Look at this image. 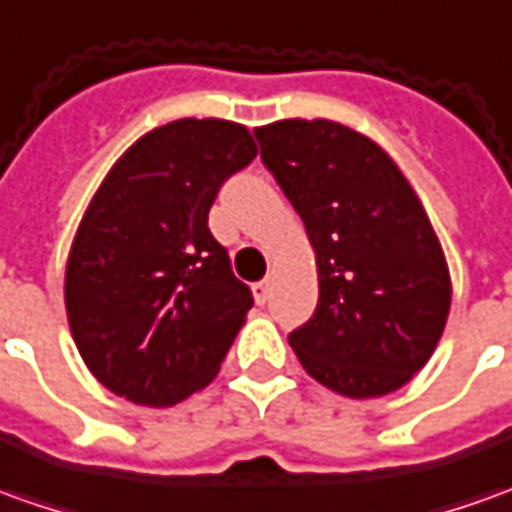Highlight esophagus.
Listing matches in <instances>:
<instances>
[{"label": "esophagus", "mask_w": 512, "mask_h": 512, "mask_svg": "<svg viewBox=\"0 0 512 512\" xmlns=\"http://www.w3.org/2000/svg\"><path fill=\"white\" fill-rule=\"evenodd\" d=\"M252 291H255L257 305H266V302H269V297H271V280H269V277L252 285Z\"/></svg>", "instance_id": "34e87169"}]
</instances>
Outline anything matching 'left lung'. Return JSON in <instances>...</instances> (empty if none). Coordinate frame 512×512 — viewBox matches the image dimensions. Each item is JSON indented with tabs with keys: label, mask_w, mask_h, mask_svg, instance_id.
Returning a JSON list of instances; mask_svg holds the SVG:
<instances>
[{
	"label": "left lung",
	"mask_w": 512,
	"mask_h": 512,
	"mask_svg": "<svg viewBox=\"0 0 512 512\" xmlns=\"http://www.w3.org/2000/svg\"><path fill=\"white\" fill-rule=\"evenodd\" d=\"M314 243L319 302L288 333L308 375L347 398L403 387L446 328L451 280L415 190L373 139L330 120L255 131Z\"/></svg>",
	"instance_id": "8db88e82"
}]
</instances>
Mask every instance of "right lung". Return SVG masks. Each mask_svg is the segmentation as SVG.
I'll use <instances>...</instances> for the list:
<instances>
[{
  "mask_svg": "<svg viewBox=\"0 0 512 512\" xmlns=\"http://www.w3.org/2000/svg\"><path fill=\"white\" fill-rule=\"evenodd\" d=\"M257 156L229 120H176L137 139L83 215L64 300L86 367L114 395L173 406L207 387L252 308L207 218Z\"/></svg>",
  "mask_w": 512,
  "mask_h": 512,
  "instance_id": "obj_1",
  "label": "right lung"
}]
</instances>
